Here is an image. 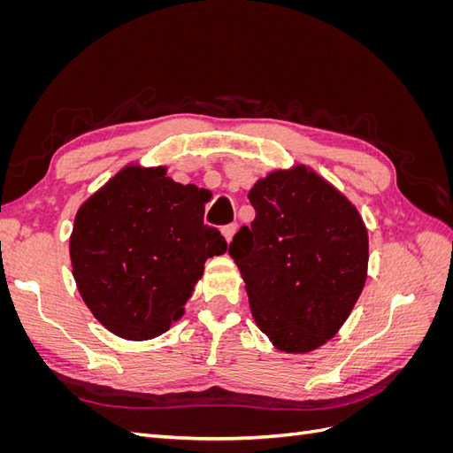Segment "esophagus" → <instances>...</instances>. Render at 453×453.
Returning <instances> with one entry per match:
<instances>
[{
    "label": "esophagus",
    "mask_w": 453,
    "mask_h": 453,
    "mask_svg": "<svg viewBox=\"0 0 453 453\" xmlns=\"http://www.w3.org/2000/svg\"><path fill=\"white\" fill-rule=\"evenodd\" d=\"M236 230H238V225H226V226L221 228V232H223V236L226 238V242H230L232 238H234Z\"/></svg>",
    "instance_id": "obj_1"
}]
</instances>
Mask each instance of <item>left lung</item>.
Here are the masks:
<instances>
[{"label":"left lung","mask_w":453,"mask_h":453,"mask_svg":"<svg viewBox=\"0 0 453 453\" xmlns=\"http://www.w3.org/2000/svg\"><path fill=\"white\" fill-rule=\"evenodd\" d=\"M251 226L230 242L257 326L285 353L321 348L346 323L368 273L355 203L306 164L273 170L248 195Z\"/></svg>","instance_id":"left-lung-1"}]
</instances>
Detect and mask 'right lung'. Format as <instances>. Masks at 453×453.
<instances>
[{
  "label": "right lung",
  "mask_w": 453,
  "mask_h": 453,
  "mask_svg": "<svg viewBox=\"0 0 453 453\" xmlns=\"http://www.w3.org/2000/svg\"><path fill=\"white\" fill-rule=\"evenodd\" d=\"M205 188L130 162L79 205L70 236L81 298L109 333L142 342L183 318L205 260L226 251L203 225Z\"/></svg>",
  "instance_id": "add662e5"
}]
</instances>
